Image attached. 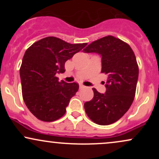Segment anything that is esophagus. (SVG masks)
<instances>
[{
	"instance_id": "34e87169",
	"label": "esophagus",
	"mask_w": 159,
	"mask_h": 159,
	"mask_svg": "<svg viewBox=\"0 0 159 159\" xmlns=\"http://www.w3.org/2000/svg\"><path fill=\"white\" fill-rule=\"evenodd\" d=\"M79 87H80V89H83V88H84L85 86H84L83 84H80L79 85Z\"/></svg>"
}]
</instances>
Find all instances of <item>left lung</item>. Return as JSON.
<instances>
[{"instance_id":"left-lung-1","label":"left lung","mask_w":159,"mask_h":159,"mask_svg":"<svg viewBox=\"0 0 159 159\" xmlns=\"http://www.w3.org/2000/svg\"><path fill=\"white\" fill-rule=\"evenodd\" d=\"M102 57V73L107 75L106 91L93 88L92 100L84 103L86 114L98 125H110L127 112L134 101L138 66L134 52L125 42L107 36L93 42L83 50Z\"/></svg>"}]
</instances>
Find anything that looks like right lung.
Listing matches in <instances>:
<instances>
[{
	"instance_id": "1",
	"label": "right lung",
	"mask_w": 159,
	"mask_h": 159,
	"mask_svg": "<svg viewBox=\"0 0 159 159\" xmlns=\"http://www.w3.org/2000/svg\"><path fill=\"white\" fill-rule=\"evenodd\" d=\"M86 45L48 36L27 49L20 68L21 90L25 105L37 119L53 122L65 114L79 85L59 81L56 74L63 73L66 62Z\"/></svg>"
}]
</instances>
